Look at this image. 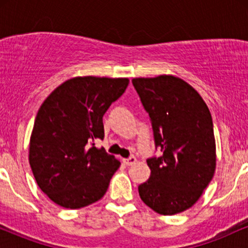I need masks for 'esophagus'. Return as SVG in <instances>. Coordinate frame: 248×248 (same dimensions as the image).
Wrapping results in <instances>:
<instances>
[{
  "label": "esophagus",
  "instance_id": "1",
  "mask_svg": "<svg viewBox=\"0 0 248 248\" xmlns=\"http://www.w3.org/2000/svg\"><path fill=\"white\" fill-rule=\"evenodd\" d=\"M135 162H136L135 156H130V157L124 158V163L126 164V166H133V164L135 163Z\"/></svg>",
  "mask_w": 248,
  "mask_h": 248
}]
</instances>
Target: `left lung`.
Wrapping results in <instances>:
<instances>
[{
  "mask_svg": "<svg viewBox=\"0 0 248 248\" xmlns=\"http://www.w3.org/2000/svg\"><path fill=\"white\" fill-rule=\"evenodd\" d=\"M152 121L161 156L147 160L150 177L139 195L154 211L172 216L190 209L209 186L216 170L211 113L197 91L173 76L134 78Z\"/></svg>",
  "mask_w": 248,
  "mask_h": 248,
  "instance_id": "8db88e82",
  "label": "left lung"
}]
</instances>
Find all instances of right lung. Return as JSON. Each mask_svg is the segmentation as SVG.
Listing matches in <instances>:
<instances>
[{
    "label": "right lung",
    "mask_w": 248,
    "mask_h": 248,
    "mask_svg": "<svg viewBox=\"0 0 248 248\" xmlns=\"http://www.w3.org/2000/svg\"><path fill=\"white\" fill-rule=\"evenodd\" d=\"M128 84V78L76 77L39 107L29 163L39 189L53 203L80 209L104 197L120 161L94 141L104 139L102 116Z\"/></svg>",
    "instance_id": "obj_1"
}]
</instances>
